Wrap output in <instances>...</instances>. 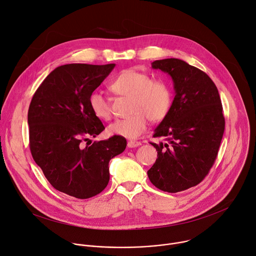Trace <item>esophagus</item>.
Returning <instances> with one entry per match:
<instances>
[{
  "label": "esophagus",
  "instance_id": "34e87169",
  "mask_svg": "<svg viewBox=\"0 0 256 256\" xmlns=\"http://www.w3.org/2000/svg\"><path fill=\"white\" fill-rule=\"evenodd\" d=\"M142 144H140V142H136V140H130L128 142V148H138V147H140Z\"/></svg>",
  "mask_w": 256,
  "mask_h": 256
}]
</instances>
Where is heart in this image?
<instances>
[{
	"instance_id": "heart-1",
	"label": "heart",
	"mask_w": 256,
	"mask_h": 256,
	"mask_svg": "<svg viewBox=\"0 0 256 256\" xmlns=\"http://www.w3.org/2000/svg\"><path fill=\"white\" fill-rule=\"evenodd\" d=\"M110 90L118 95L130 98V116L116 120L108 126V132L126 138H138L148 126V120L159 122L169 112L172 93L169 86L161 80H152L146 72L126 68L122 70L109 85ZM89 104L94 116L101 120H109L112 116L109 101L99 92H93Z\"/></svg>"
}]
</instances>
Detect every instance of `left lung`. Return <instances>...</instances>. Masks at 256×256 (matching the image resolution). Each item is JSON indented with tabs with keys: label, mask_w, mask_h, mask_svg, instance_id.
<instances>
[{
	"label": "left lung",
	"mask_w": 256,
	"mask_h": 256,
	"mask_svg": "<svg viewBox=\"0 0 256 256\" xmlns=\"http://www.w3.org/2000/svg\"><path fill=\"white\" fill-rule=\"evenodd\" d=\"M152 68L171 77L175 96L155 130L153 136L167 142H151L158 158L148 176L157 188L174 194L198 186L214 165L225 130L223 107L214 83L200 68L178 58L155 60Z\"/></svg>",
	"instance_id": "1"
}]
</instances>
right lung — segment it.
I'll use <instances>...</instances> for the list:
<instances>
[{"mask_svg": "<svg viewBox=\"0 0 256 256\" xmlns=\"http://www.w3.org/2000/svg\"><path fill=\"white\" fill-rule=\"evenodd\" d=\"M116 64H68L56 68L34 93L28 109L32 157L50 184L77 198L100 194L109 181V161L126 147L124 136L90 141L105 128L89 98Z\"/></svg>", "mask_w": 256, "mask_h": 256, "instance_id": "add662e5", "label": "right lung"}]
</instances>
